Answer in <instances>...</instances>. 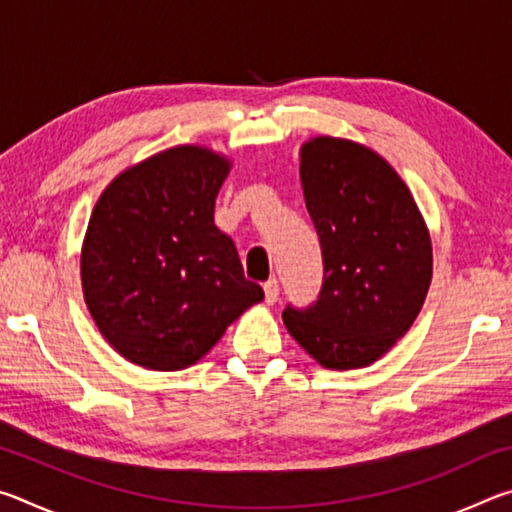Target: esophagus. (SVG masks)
<instances>
[{"label":"esophagus","instance_id":"34e87169","mask_svg":"<svg viewBox=\"0 0 512 512\" xmlns=\"http://www.w3.org/2000/svg\"><path fill=\"white\" fill-rule=\"evenodd\" d=\"M264 296H266V305H275L277 298H280V284H277L275 277L264 282Z\"/></svg>","mask_w":512,"mask_h":512}]
</instances>
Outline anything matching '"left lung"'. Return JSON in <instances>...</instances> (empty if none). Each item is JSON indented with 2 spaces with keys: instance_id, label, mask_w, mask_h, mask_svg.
Returning <instances> with one entry per match:
<instances>
[{
  "instance_id": "obj_1",
  "label": "left lung",
  "mask_w": 512,
  "mask_h": 512,
  "mask_svg": "<svg viewBox=\"0 0 512 512\" xmlns=\"http://www.w3.org/2000/svg\"><path fill=\"white\" fill-rule=\"evenodd\" d=\"M300 180L323 253L318 300L284 325L320 366H370L409 332L431 282V239L381 155L334 137L302 146Z\"/></svg>"
}]
</instances>
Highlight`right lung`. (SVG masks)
Wrapping results in <instances>:
<instances>
[{
  "label": "right lung",
  "instance_id": "obj_1",
  "mask_svg": "<svg viewBox=\"0 0 512 512\" xmlns=\"http://www.w3.org/2000/svg\"><path fill=\"white\" fill-rule=\"evenodd\" d=\"M228 171L210 149L176 146L121 173L94 205L81 253L85 302L106 341L137 366H192L264 298L235 241L214 225Z\"/></svg>",
  "mask_w": 512,
  "mask_h": 512
}]
</instances>
